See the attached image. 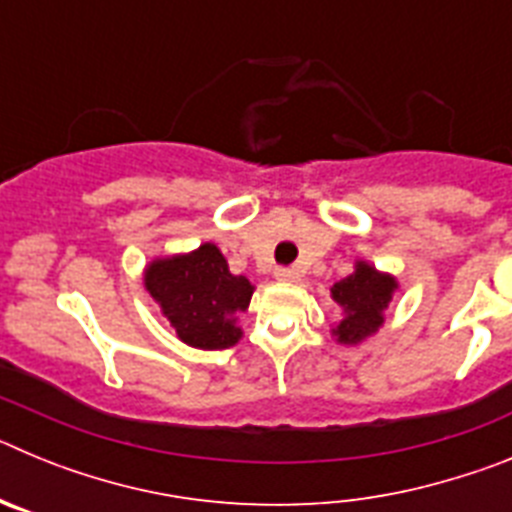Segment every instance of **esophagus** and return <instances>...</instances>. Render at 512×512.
Listing matches in <instances>:
<instances>
[{
  "label": "esophagus",
  "mask_w": 512,
  "mask_h": 512,
  "mask_svg": "<svg viewBox=\"0 0 512 512\" xmlns=\"http://www.w3.org/2000/svg\"><path fill=\"white\" fill-rule=\"evenodd\" d=\"M274 277H277L279 282H297V279H300V271L292 269V266H279V269L274 271Z\"/></svg>",
  "instance_id": "esophagus-1"
}]
</instances>
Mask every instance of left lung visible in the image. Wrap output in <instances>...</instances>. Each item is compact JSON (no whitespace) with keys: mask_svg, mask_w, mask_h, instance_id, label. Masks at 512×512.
<instances>
[{"mask_svg":"<svg viewBox=\"0 0 512 512\" xmlns=\"http://www.w3.org/2000/svg\"><path fill=\"white\" fill-rule=\"evenodd\" d=\"M397 279L377 271L366 261H356L354 274L333 284L330 295L341 305L343 320L333 328L338 343L356 346L364 338L374 336L384 323V310L392 302Z\"/></svg>","mask_w":512,"mask_h":512,"instance_id":"1","label":"left lung"}]
</instances>
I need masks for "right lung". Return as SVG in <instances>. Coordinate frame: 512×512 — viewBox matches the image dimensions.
Wrapping results in <instances>:
<instances>
[{"mask_svg":"<svg viewBox=\"0 0 512 512\" xmlns=\"http://www.w3.org/2000/svg\"><path fill=\"white\" fill-rule=\"evenodd\" d=\"M143 282L179 341L202 351L238 343L241 328L235 320L248 310L253 284L230 274L228 261L215 243L153 259Z\"/></svg>","mask_w":512,"mask_h":512,"instance_id":"add662e5","label":"right lung"}]
</instances>
